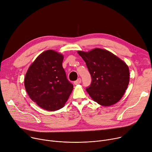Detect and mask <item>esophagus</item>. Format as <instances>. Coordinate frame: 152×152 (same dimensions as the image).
<instances>
[{
  "label": "esophagus",
  "mask_w": 152,
  "mask_h": 152,
  "mask_svg": "<svg viewBox=\"0 0 152 152\" xmlns=\"http://www.w3.org/2000/svg\"><path fill=\"white\" fill-rule=\"evenodd\" d=\"M81 81H82V80H81V78H78V79L76 80V81H75V82H74V83L75 85H78V84H79V83H81Z\"/></svg>",
  "instance_id": "esophagus-1"
}]
</instances>
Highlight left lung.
Listing matches in <instances>:
<instances>
[{"label":"left lung","instance_id":"1","mask_svg":"<svg viewBox=\"0 0 152 152\" xmlns=\"http://www.w3.org/2000/svg\"><path fill=\"white\" fill-rule=\"evenodd\" d=\"M86 62L92 81L86 90L92 99L103 106L118 102L128 88L129 70L126 64L111 52L94 48L78 51Z\"/></svg>","mask_w":152,"mask_h":152}]
</instances>
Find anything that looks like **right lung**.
<instances>
[{
	"mask_svg": "<svg viewBox=\"0 0 152 152\" xmlns=\"http://www.w3.org/2000/svg\"><path fill=\"white\" fill-rule=\"evenodd\" d=\"M64 56L54 50H47L36 58L24 78L26 90L41 108L55 111L64 107L73 90L62 67Z\"/></svg>",
	"mask_w": 152,
	"mask_h": 152,
	"instance_id": "1",
	"label": "right lung"
}]
</instances>
